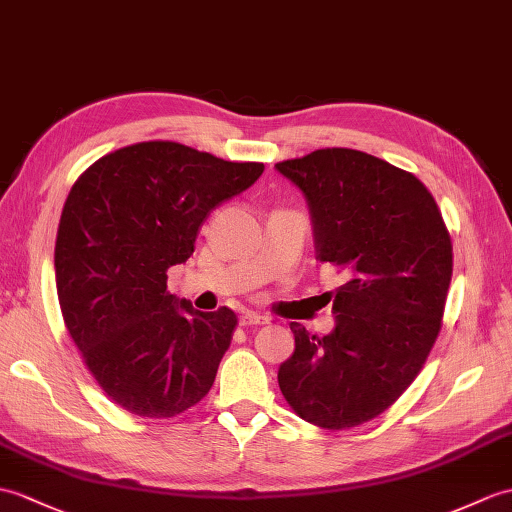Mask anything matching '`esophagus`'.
<instances>
[{"mask_svg":"<svg viewBox=\"0 0 512 512\" xmlns=\"http://www.w3.org/2000/svg\"><path fill=\"white\" fill-rule=\"evenodd\" d=\"M266 323H268V318L257 314V312H244V314L240 316V325H242V327H248V325H266Z\"/></svg>","mask_w":512,"mask_h":512,"instance_id":"1","label":"esophagus"}]
</instances>
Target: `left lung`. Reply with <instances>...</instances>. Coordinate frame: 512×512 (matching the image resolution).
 I'll list each match as a JSON object with an SVG mask.
<instances>
[{
    "label": "left lung",
    "instance_id": "obj_1",
    "mask_svg": "<svg viewBox=\"0 0 512 512\" xmlns=\"http://www.w3.org/2000/svg\"><path fill=\"white\" fill-rule=\"evenodd\" d=\"M275 170L307 202L316 261L349 277L334 294V331L318 338L290 323L294 353L279 366V388L301 419L347 430L392 406L430 355L451 240L419 178L366 152L314 150Z\"/></svg>",
    "mask_w": 512,
    "mask_h": 512
}]
</instances>
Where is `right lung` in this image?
Instances as JSON below:
<instances>
[{
  "label": "right lung",
  "mask_w": 512,
  "mask_h": 512,
  "mask_svg": "<svg viewBox=\"0 0 512 512\" xmlns=\"http://www.w3.org/2000/svg\"><path fill=\"white\" fill-rule=\"evenodd\" d=\"M264 163H233L172 141L95 161L58 224L56 292L71 340L117 406L170 419L207 395L235 314L198 312L168 292V268L192 257L202 222L246 192Z\"/></svg>",
  "instance_id": "1"
}]
</instances>
